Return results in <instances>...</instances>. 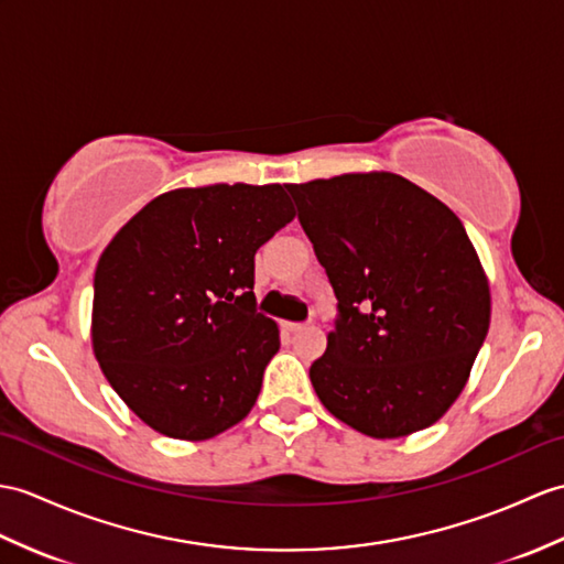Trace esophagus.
Wrapping results in <instances>:
<instances>
[{
  "mask_svg": "<svg viewBox=\"0 0 564 564\" xmlns=\"http://www.w3.org/2000/svg\"><path fill=\"white\" fill-rule=\"evenodd\" d=\"M283 329H285L288 334H300V332H305L307 326H305V324H295V322H285Z\"/></svg>",
  "mask_w": 564,
  "mask_h": 564,
  "instance_id": "1",
  "label": "esophagus"
}]
</instances>
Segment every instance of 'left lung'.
<instances>
[{
  "mask_svg": "<svg viewBox=\"0 0 564 564\" xmlns=\"http://www.w3.org/2000/svg\"><path fill=\"white\" fill-rule=\"evenodd\" d=\"M338 300L310 379L324 409L377 440L430 427L464 391L490 285L449 206L394 173L285 185Z\"/></svg>",
  "mask_w": 564,
  "mask_h": 564,
  "instance_id": "1",
  "label": "left lung"
}]
</instances>
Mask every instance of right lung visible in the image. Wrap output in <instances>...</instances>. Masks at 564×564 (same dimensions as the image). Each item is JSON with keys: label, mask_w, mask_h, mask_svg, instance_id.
<instances>
[{"label": "right lung", "mask_w": 564, "mask_h": 564, "mask_svg": "<svg viewBox=\"0 0 564 564\" xmlns=\"http://www.w3.org/2000/svg\"><path fill=\"white\" fill-rule=\"evenodd\" d=\"M295 218L281 185L155 196L105 247L90 341L110 387L165 437L202 442L252 411L281 346L254 254Z\"/></svg>", "instance_id": "add662e5"}]
</instances>
